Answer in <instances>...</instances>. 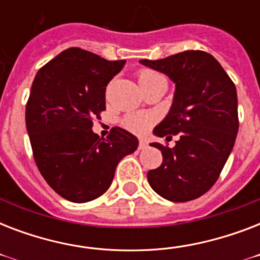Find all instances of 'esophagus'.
Wrapping results in <instances>:
<instances>
[{
  "mask_svg": "<svg viewBox=\"0 0 260 260\" xmlns=\"http://www.w3.org/2000/svg\"><path fill=\"white\" fill-rule=\"evenodd\" d=\"M147 147H148V144H147L146 140H140L139 142V150H146Z\"/></svg>",
  "mask_w": 260,
  "mask_h": 260,
  "instance_id": "34e87169",
  "label": "esophagus"
}]
</instances>
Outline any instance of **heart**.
Here are the masks:
<instances>
[{
  "instance_id": "1",
  "label": "heart",
  "mask_w": 260,
  "mask_h": 260,
  "mask_svg": "<svg viewBox=\"0 0 260 260\" xmlns=\"http://www.w3.org/2000/svg\"><path fill=\"white\" fill-rule=\"evenodd\" d=\"M138 79L140 86L144 85V83L152 82V81H156V79H166L162 74H159L156 71L152 70H142L139 71ZM152 125V117L150 114L147 113H132L128 114L125 118H124V126L126 129L132 131L135 134H144L147 131L150 129V126Z\"/></svg>"
}]
</instances>
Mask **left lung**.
Wrapping results in <instances>:
<instances>
[{"instance_id": "left-lung-1", "label": "left lung", "mask_w": 260, "mask_h": 260, "mask_svg": "<svg viewBox=\"0 0 260 260\" xmlns=\"http://www.w3.org/2000/svg\"><path fill=\"white\" fill-rule=\"evenodd\" d=\"M142 64L166 74L175 83L173 105L154 135H178L173 148L162 151V165L147 174L160 197L186 202L205 194L218 179L239 131L238 94L221 64L204 51H183Z\"/></svg>"}]
</instances>
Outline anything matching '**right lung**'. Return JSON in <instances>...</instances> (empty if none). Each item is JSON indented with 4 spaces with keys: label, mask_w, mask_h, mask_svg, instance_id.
<instances>
[{
    "label": "right lung",
    "mask_w": 260,
    "mask_h": 260,
    "mask_svg": "<svg viewBox=\"0 0 260 260\" xmlns=\"http://www.w3.org/2000/svg\"><path fill=\"white\" fill-rule=\"evenodd\" d=\"M124 64L73 47L44 64L34 79L25 124L35 162L47 183L71 202L105 193L118 162L139 146L138 138L120 126L106 139L91 129L106 109V86Z\"/></svg>",
    "instance_id": "add662e5"
}]
</instances>
